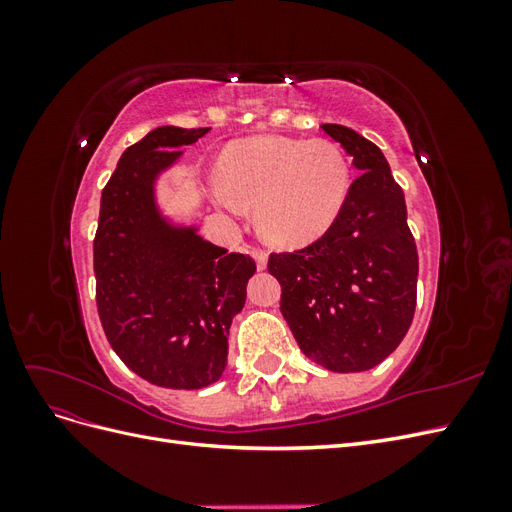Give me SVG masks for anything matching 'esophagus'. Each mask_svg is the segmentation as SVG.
<instances>
[{"label": "esophagus", "instance_id": "34e87169", "mask_svg": "<svg viewBox=\"0 0 512 512\" xmlns=\"http://www.w3.org/2000/svg\"><path fill=\"white\" fill-rule=\"evenodd\" d=\"M252 258L256 260V267L262 271L267 267V258H269V254H267V250H262V247H252Z\"/></svg>", "mask_w": 512, "mask_h": 512}]
</instances>
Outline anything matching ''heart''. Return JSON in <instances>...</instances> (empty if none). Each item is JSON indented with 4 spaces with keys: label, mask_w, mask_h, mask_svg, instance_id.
Listing matches in <instances>:
<instances>
[{
    "label": "heart",
    "mask_w": 512,
    "mask_h": 512,
    "mask_svg": "<svg viewBox=\"0 0 512 512\" xmlns=\"http://www.w3.org/2000/svg\"><path fill=\"white\" fill-rule=\"evenodd\" d=\"M350 185V162L339 145L267 134L226 149L222 181H215L213 194L232 213L243 211V203L252 205L265 239L297 247L333 226Z\"/></svg>",
    "instance_id": "1"
}]
</instances>
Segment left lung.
Instances as JSON below:
<instances>
[{
	"mask_svg": "<svg viewBox=\"0 0 512 512\" xmlns=\"http://www.w3.org/2000/svg\"><path fill=\"white\" fill-rule=\"evenodd\" d=\"M322 130L361 170L333 226L303 250L269 256L280 309L299 348L339 374L382 363L406 337L416 307L418 254L404 190L382 151L346 126Z\"/></svg>",
	"mask_w": 512,
	"mask_h": 512,
	"instance_id": "left-lung-1",
	"label": "left lung"
}]
</instances>
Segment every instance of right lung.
Listing matches in <instances>:
<instances>
[{
	"label": "right lung",
	"instance_id": "right-lung-1",
	"mask_svg": "<svg viewBox=\"0 0 512 512\" xmlns=\"http://www.w3.org/2000/svg\"><path fill=\"white\" fill-rule=\"evenodd\" d=\"M211 128L151 130L102 190L94 239L96 303L108 344L134 374L164 389H203L222 376L230 322L245 305L256 262L170 226L153 181L181 145Z\"/></svg>",
	"mask_w": 512,
	"mask_h": 512
}]
</instances>
